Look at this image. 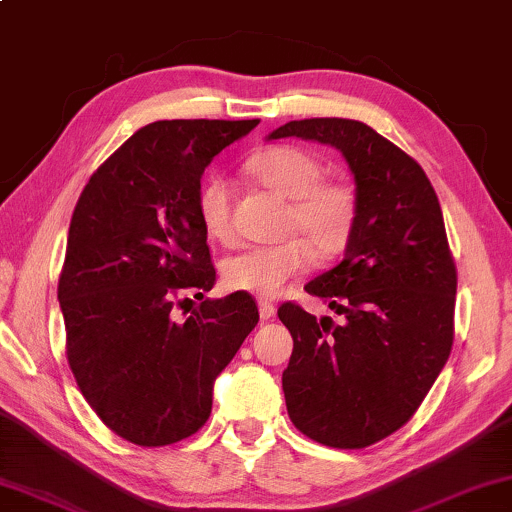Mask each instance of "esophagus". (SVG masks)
Listing matches in <instances>:
<instances>
[{
  "instance_id": "34e87169",
  "label": "esophagus",
  "mask_w": 512,
  "mask_h": 512,
  "mask_svg": "<svg viewBox=\"0 0 512 512\" xmlns=\"http://www.w3.org/2000/svg\"><path fill=\"white\" fill-rule=\"evenodd\" d=\"M257 309H260V318H262V320H269V318L276 316V306L271 304V302H267V299H260V304H257Z\"/></svg>"
}]
</instances>
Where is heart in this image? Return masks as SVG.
Returning a JSON list of instances; mask_svg holds the SVG:
<instances>
[{"mask_svg":"<svg viewBox=\"0 0 512 512\" xmlns=\"http://www.w3.org/2000/svg\"><path fill=\"white\" fill-rule=\"evenodd\" d=\"M248 173L262 187L290 201L283 231L297 236L234 252L222 262V281L229 290L276 297L292 278L306 271L311 252L325 260L349 245L358 222V196L342 182H320V161L295 145L262 149L248 161ZM231 196L229 180L222 175H208L196 192V215L215 241L234 236Z\"/></svg>","mask_w":512,"mask_h":512,"instance_id":"b5f03b06","label":"heart"}]
</instances>
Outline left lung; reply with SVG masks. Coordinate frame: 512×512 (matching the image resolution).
<instances>
[{
  "label": "left lung",
  "instance_id": "obj_1",
  "mask_svg": "<svg viewBox=\"0 0 512 512\" xmlns=\"http://www.w3.org/2000/svg\"><path fill=\"white\" fill-rule=\"evenodd\" d=\"M278 138L339 149L358 196L344 260L304 285L342 320L278 309L292 335L285 405L311 440L363 449L412 419L452 351L456 267L440 201L419 163L363 121H290Z\"/></svg>",
  "mask_w": 512,
  "mask_h": 512
}]
</instances>
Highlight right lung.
Instances as JSON below:
<instances>
[{
  "mask_svg": "<svg viewBox=\"0 0 512 512\" xmlns=\"http://www.w3.org/2000/svg\"><path fill=\"white\" fill-rule=\"evenodd\" d=\"M257 124H147L95 170L74 208L58 283L67 363L102 424L133 445L199 431L217 374L260 320L248 292L203 297L215 269L196 215L203 170ZM187 291L204 302L177 324L172 304Z\"/></svg>",
  "mask_w": 512,
  "mask_h": 512,
  "instance_id": "add662e5",
  "label": "right lung"
}]
</instances>
